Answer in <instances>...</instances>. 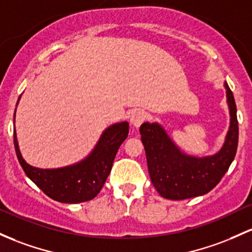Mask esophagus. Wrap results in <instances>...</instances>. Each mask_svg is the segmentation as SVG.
I'll list each match as a JSON object with an SVG mask.
<instances>
[{"instance_id": "1", "label": "esophagus", "mask_w": 252, "mask_h": 252, "mask_svg": "<svg viewBox=\"0 0 252 252\" xmlns=\"http://www.w3.org/2000/svg\"><path fill=\"white\" fill-rule=\"evenodd\" d=\"M146 120V115L142 110H135L130 115V124L135 128H139Z\"/></svg>"}]
</instances>
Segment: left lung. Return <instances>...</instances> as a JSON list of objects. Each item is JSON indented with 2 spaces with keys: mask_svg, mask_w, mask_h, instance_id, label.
<instances>
[{
  "mask_svg": "<svg viewBox=\"0 0 252 252\" xmlns=\"http://www.w3.org/2000/svg\"><path fill=\"white\" fill-rule=\"evenodd\" d=\"M226 90L229 126L225 142L213 156L195 157L184 153L159 123L146 122L140 126L148 172L157 191L168 200H187L209 192L227 172L238 146V121L233 93Z\"/></svg>",
  "mask_w": 252,
  "mask_h": 252,
  "instance_id": "1",
  "label": "left lung"
}]
</instances>
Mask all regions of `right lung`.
Returning a JSON list of instances; mask_svg holds the SVG:
<instances>
[{
	"instance_id": "1",
	"label": "right lung",
	"mask_w": 252,
	"mask_h": 252,
	"mask_svg": "<svg viewBox=\"0 0 252 252\" xmlns=\"http://www.w3.org/2000/svg\"><path fill=\"white\" fill-rule=\"evenodd\" d=\"M15 112H14V123H15ZM128 122L112 124L103 131L93 151L85 159L76 164L59 168H39L27 164L19 149L15 128H14V146H15L16 157L26 176L45 195L57 202L81 203L92 200L100 192L105 181L110 175L118 148L128 137Z\"/></svg>"
}]
</instances>
